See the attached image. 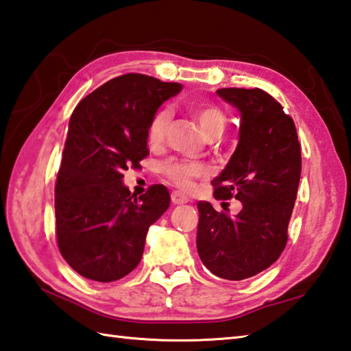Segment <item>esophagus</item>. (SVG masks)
Masks as SVG:
<instances>
[{
    "label": "esophagus",
    "instance_id": "1",
    "mask_svg": "<svg viewBox=\"0 0 351 351\" xmlns=\"http://www.w3.org/2000/svg\"><path fill=\"white\" fill-rule=\"evenodd\" d=\"M171 202H173L174 204H183V203H188L189 198L184 194H182L180 191H173L171 192Z\"/></svg>",
    "mask_w": 351,
    "mask_h": 351
}]
</instances>
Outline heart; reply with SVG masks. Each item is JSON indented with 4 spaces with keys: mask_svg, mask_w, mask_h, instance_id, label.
I'll list each match as a JSON object with an SVG mask.
<instances>
[{
    "mask_svg": "<svg viewBox=\"0 0 351 351\" xmlns=\"http://www.w3.org/2000/svg\"><path fill=\"white\" fill-rule=\"evenodd\" d=\"M194 117L207 138H218L226 127V115L218 106L212 103H199L194 107ZM169 121V109L162 107L149 119L147 141L149 147H159L165 141V132ZM162 174L168 182L176 184L177 188L189 191L195 180L204 176V168L198 163L171 160L162 167Z\"/></svg>",
    "mask_w": 351,
    "mask_h": 351,
    "instance_id": "heart-1",
    "label": "heart"
}]
</instances>
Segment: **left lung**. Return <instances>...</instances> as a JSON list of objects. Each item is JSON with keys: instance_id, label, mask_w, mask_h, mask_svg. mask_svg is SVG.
Masks as SVG:
<instances>
[{"instance_id": "left-lung-1", "label": "left lung", "mask_w": 351, "mask_h": 351, "mask_svg": "<svg viewBox=\"0 0 351 351\" xmlns=\"http://www.w3.org/2000/svg\"><path fill=\"white\" fill-rule=\"evenodd\" d=\"M217 94L241 112L239 144L212 182L217 199L236 198L234 218L199 202L197 248L204 267L221 278L244 280L273 265L288 242V226L302 174L294 121L259 88H224Z\"/></svg>"}]
</instances>
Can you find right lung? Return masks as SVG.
Returning <instances> with one entry per match:
<instances>
[{"instance_id": "1", "label": "right lung", "mask_w": 351, "mask_h": 351, "mask_svg": "<svg viewBox=\"0 0 351 351\" xmlns=\"http://www.w3.org/2000/svg\"><path fill=\"white\" fill-rule=\"evenodd\" d=\"M182 89L144 74L112 78L84 97L73 112L56 178V239L78 274L115 282L138 267L149 226L169 206L163 184L136 197L124 171L149 154V119Z\"/></svg>"}]
</instances>
